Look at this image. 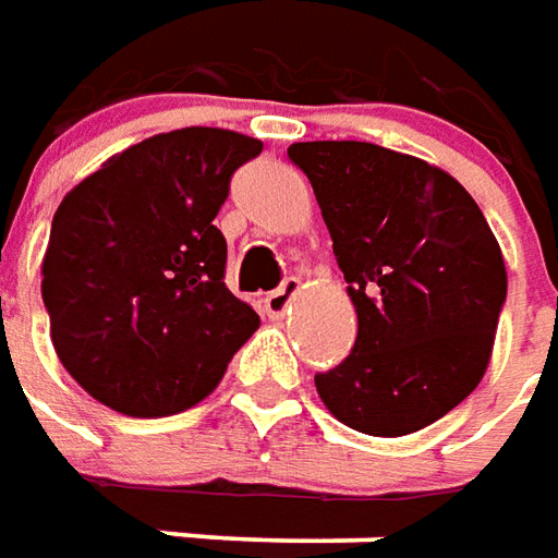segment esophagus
Masks as SVG:
<instances>
[{
	"instance_id": "obj_1",
	"label": "esophagus",
	"mask_w": 558,
	"mask_h": 558,
	"mask_svg": "<svg viewBox=\"0 0 558 558\" xmlns=\"http://www.w3.org/2000/svg\"><path fill=\"white\" fill-rule=\"evenodd\" d=\"M299 290H302V280L287 278L283 283H280L278 290L268 292V295H266V314H268V317H283V314H287V311L292 307V302H295Z\"/></svg>"
}]
</instances>
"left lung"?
Returning <instances> with one entry per match:
<instances>
[{
    "instance_id": "left-lung-1",
    "label": "left lung",
    "mask_w": 558,
    "mask_h": 558,
    "mask_svg": "<svg viewBox=\"0 0 558 558\" xmlns=\"http://www.w3.org/2000/svg\"><path fill=\"white\" fill-rule=\"evenodd\" d=\"M332 235L356 344L314 384L344 426L399 438L441 420L483 380L508 271L469 190L426 159L368 142H299Z\"/></svg>"
}]
</instances>
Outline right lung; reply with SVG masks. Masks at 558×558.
Returning <instances> with one entry per match:
<instances>
[{
    "label": "right lung",
    "mask_w": 558,
    "mask_h": 558,
    "mask_svg": "<svg viewBox=\"0 0 558 558\" xmlns=\"http://www.w3.org/2000/svg\"><path fill=\"white\" fill-rule=\"evenodd\" d=\"M259 138L186 126L132 144L69 190L41 259L50 341L65 372L126 416L211 396L259 314L226 290L214 217Z\"/></svg>",
    "instance_id": "add662e5"
}]
</instances>
